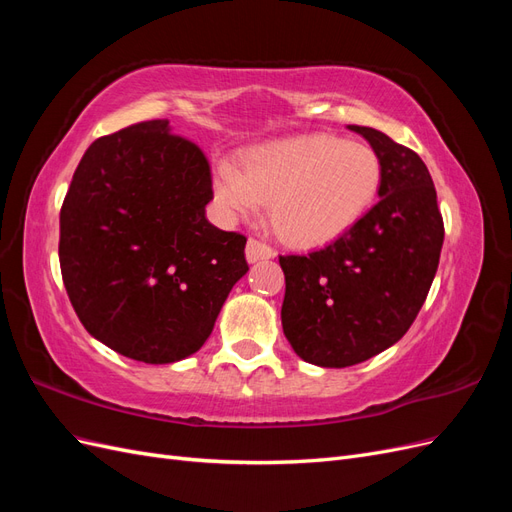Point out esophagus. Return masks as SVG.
<instances>
[{
	"label": "esophagus",
	"mask_w": 512,
	"mask_h": 512,
	"mask_svg": "<svg viewBox=\"0 0 512 512\" xmlns=\"http://www.w3.org/2000/svg\"><path fill=\"white\" fill-rule=\"evenodd\" d=\"M245 258H247V262H252L254 265V262H258V260L275 258V250L267 243H260L258 239H250L245 245Z\"/></svg>",
	"instance_id": "esophagus-1"
}]
</instances>
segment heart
Segmentation results:
<instances>
[{"label": "heart", "instance_id": "b5f03b06", "mask_svg": "<svg viewBox=\"0 0 512 512\" xmlns=\"http://www.w3.org/2000/svg\"><path fill=\"white\" fill-rule=\"evenodd\" d=\"M382 183L378 153L331 134H303L250 149L241 170L215 164V203L228 220L256 215L269 200L277 235L322 245L344 235L374 205Z\"/></svg>", "mask_w": 512, "mask_h": 512}]
</instances>
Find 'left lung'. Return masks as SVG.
I'll use <instances>...</instances> for the list:
<instances>
[{
  "instance_id": "obj_1",
  "label": "left lung",
  "mask_w": 512,
  "mask_h": 512,
  "mask_svg": "<svg viewBox=\"0 0 512 512\" xmlns=\"http://www.w3.org/2000/svg\"><path fill=\"white\" fill-rule=\"evenodd\" d=\"M348 130L378 153L380 200L322 250L280 256L284 335L318 367H350L397 344L427 299L444 241L425 162L380 130Z\"/></svg>"
}]
</instances>
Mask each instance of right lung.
Returning <instances> with one entry per match:
<instances>
[{
	"label": "right lung",
	"instance_id": "obj_1",
	"mask_svg": "<svg viewBox=\"0 0 512 512\" xmlns=\"http://www.w3.org/2000/svg\"><path fill=\"white\" fill-rule=\"evenodd\" d=\"M211 168L194 143L153 119L98 138L59 213V265L91 337L149 365L207 342L247 273L245 237L205 215Z\"/></svg>",
	"mask_w": 512,
	"mask_h": 512
}]
</instances>
